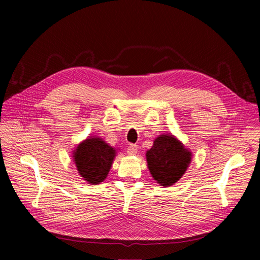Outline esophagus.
<instances>
[{"label": "esophagus", "instance_id": "34e87169", "mask_svg": "<svg viewBox=\"0 0 260 260\" xmlns=\"http://www.w3.org/2000/svg\"><path fill=\"white\" fill-rule=\"evenodd\" d=\"M137 145H135V144H131L128 147H127V154H128V155H131V156H133V155H136V153H137Z\"/></svg>", "mask_w": 260, "mask_h": 260}]
</instances>
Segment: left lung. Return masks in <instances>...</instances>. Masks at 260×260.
<instances>
[{"mask_svg": "<svg viewBox=\"0 0 260 260\" xmlns=\"http://www.w3.org/2000/svg\"><path fill=\"white\" fill-rule=\"evenodd\" d=\"M192 161V152L172 134L158 135L146 151L150 173L159 185L171 186L186 172Z\"/></svg>", "mask_w": 260, "mask_h": 260, "instance_id": "obj_1", "label": "left lung"}]
</instances>
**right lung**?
I'll return each mask as SVG.
<instances>
[{
    "label": "right lung",
    "instance_id": "right-lung-1",
    "mask_svg": "<svg viewBox=\"0 0 260 260\" xmlns=\"http://www.w3.org/2000/svg\"><path fill=\"white\" fill-rule=\"evenodd\" d=\"M117 151L98 136H88L73 151V159L81 179L88 184L102 183L112 168Z\"/></svg>",
    "mask_w": 260,
    "mask_h": 260
}]
</instances>
